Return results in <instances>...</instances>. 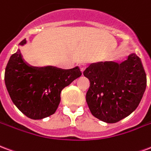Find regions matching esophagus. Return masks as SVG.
<instances>
[{"label": "esophagus", "instance_id": "34e87169", "mask_svg": "<svg viewBox=\"0 0 151 151\" xmlns=\"http://www.w3.org/2000/svg\"><path fill=\"white\" fill-rule=\"evenodd\" d=\"M80 71H82V73L83 72V71L85 70V68H86V65L85 64H80Z\"/></svg>", "mask_w": 151, "mask_h": 151}]
</instances>
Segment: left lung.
Masks as SVG:
<instances>
[{
  "instance_id": "1",
  "label": "left lung",
  "mask_w": 151,
  "mask_h": 151,
  "mask_svg": "<svg viewBox=\"0 0 151 151\" xmlns=\"http://www.w3.org/2000/svg\"><path fill=\"white\" fill-rule=\"evenodd\" d=\"M83 76L90 81L86 94L89 109L95 117L107 123H116L131 114L146 90V72L134 53L122 63H92Z\"/></svg>"
}]
</instances>
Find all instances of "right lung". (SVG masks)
Here are the masks:
<instances>
[{"label":"right lung","mask_w":151,"mask_h":151,"mask_svg":"<svg viewBox=\"0 0 151 151\" xmlns=\"http://www.w3.org/2000/svg\"><path fill=\"white\" fill-rule=\"evenodd\" d=\"M26 43L25 38L19 45ZM81 75L79 67L65 70L51 66H30L22 59L18 49L8 62L5 82L17 109L29 118L38 120L55 113L61 91Z\"/></svg>","instance_id":"1"}]
</instances>
